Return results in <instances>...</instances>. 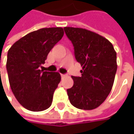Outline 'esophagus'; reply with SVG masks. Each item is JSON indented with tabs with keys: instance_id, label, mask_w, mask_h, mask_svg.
<instances>
[{
	"instance_id": "1",
	"label": "esophagus",
	"mask_w": 134,
	"mask_h": 134,
	"mask_svg": "<svg viewBox=\"0 0 134 134\" xmlns=\"http://www.w3.org/2000/svg\"><path fill=\"white\" fill-rule=\"evenodd\" d=\"M65 76H66V75H63V74L61 75V77H65Z\"/></svg>"
}]
</instances>
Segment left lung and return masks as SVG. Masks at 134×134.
Listing matches in <instances>:
<instances>
[{"label": "left lung", "mask_w": 134, "mask_h": 134, "mask_svg": "<svg viewBox=\"0 0 134 134\" xmlns=\"http://www.w3.org/2000/svg\"><path fill=\"white\" fill-rule=\"evenodd\" d=\"M64 30L83 69L81 77H71L74 84L67 90L70 102L80 110L95 109L106 100L113 85L117 70L116 51L109 40L95 32L70 27Z\"/></svg>", "instance_id": "8db88e82"}]
</instances>
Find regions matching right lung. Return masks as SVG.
I'll return each instance as SVG.
<instances>
[{
	"instance_id": "right-lung-1",
	"label": "right lung",
	"mask_w": 134,
	"mask_h": 134,
	"mask_svg": "<svg viewBox=\"0 0 134 134\" xmlns=\"http://www.w3.org/2000/svg\"><path fill=\"white\" fill-rule=\"evenodd\" d=\"M63 35L62 27L39 29L21 38L8 51L10 88L17 100L28 110H44L52 104L61 76L58 72L44 71L40 67Z\"/></svg>"
}]
</instances>
